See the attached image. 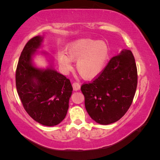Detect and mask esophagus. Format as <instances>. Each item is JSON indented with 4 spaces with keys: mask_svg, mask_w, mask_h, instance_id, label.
I'll list each match as a JSON object with an SVG mask.
<instances>
[{
    "mask_svg": "<svg viewBox=\"0 0 160 160\" xmlns=\"http://www.w3.org/2000/svg\"><path fill=\"white\" fill-rule=\"evenodd\" d=\"M72 88H73V90H74L75 91L79 90L80 89V84L78 83V82H72Z\"/></svg>",
    "mask_w": 160,
    "mask_h": 160,
    "instance_id": "1",
    "label": "esophagus"
}]
</instances>
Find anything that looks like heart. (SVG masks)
<instances>
[{"label": "heart", "instance_id": "1", "mask_svg": "<svg viewBox=\"0 0 160 160\" xmlns=\"http://www.w3.org/2000/svg\"><path fill=\"white\" fill-rule=\"evenodd\" d=\"M66 53L60 51L57 59L65 72L71 69L70 60L76 61L78 73L85 79H92L102 72L109 56L106 44L99 40L81 39L70 43L66 48Z\"/></svg>", "mask_w": 160, "mask_h": 160}]
</instances>
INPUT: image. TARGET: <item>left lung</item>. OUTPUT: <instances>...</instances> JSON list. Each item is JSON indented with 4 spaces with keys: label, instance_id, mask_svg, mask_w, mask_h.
Segmentation results:
<instances>
[{
    "label": "left lung",
    "instance_id": "1",
    "mask_svg": "<svg viewBox=\"0 0 160 160\" xmlns=\"http://www.w3.org/2000/svg\"><path fill=\"white\" fill-rule=\"evenodd\" d=\"M137 85L134 56L131 51L123 49L92 81L81 86L88 114L102 125L118 121L131 107Z\"/></svg>",
    "mask_w": 160,
    "mask_h": 160
}]
</instances>
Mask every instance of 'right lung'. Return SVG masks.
I'll use <instances>...</instances> for the list:
<instances>
[{
    "label": "right lung",
    "instance_id": "1",
    "mask_svg": "<svg viewBox=\"0 0 160 160\" xmlns=\"http://www.w3.org/2000/svg\"><path fill=\"white\" fill-rule=\"evenodd\" d=\"M42 42L41 37H34L24 47L15 72L16 88L27 113L37 122L53 126L66 117L72 88L70 80L56 70L33 66L32 56Z\"/></svg>",
    "mask_w": 160,
    "mask_h": 160
}]
</instances>
